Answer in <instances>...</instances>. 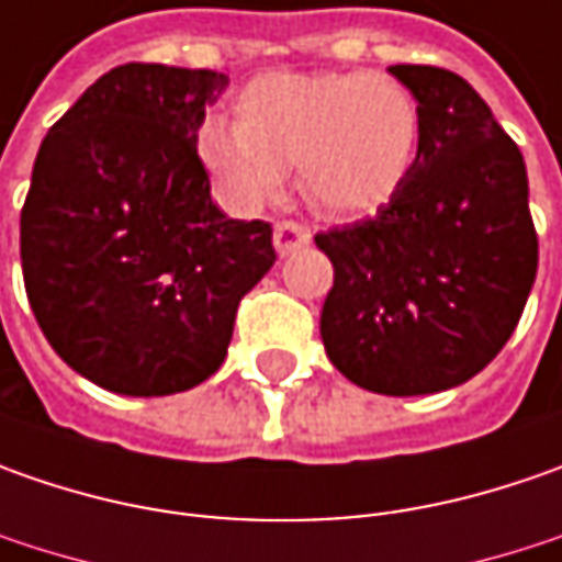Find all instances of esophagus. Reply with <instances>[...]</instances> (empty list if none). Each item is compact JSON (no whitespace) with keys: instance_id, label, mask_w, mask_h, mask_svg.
<instances>
[{"instance_id":"1","label":"esophagus","mask_w":562,"mask_h":562,"mask_svg":"<svg viewBox=\"0 0 562 562\" xmlns=\"http://www.w3.org/2000/svg\"><path fill=\"white\" fill-rule=\"evenodd\" d=\"M310 240H313V231L306 225H300V222H278L274 225V249L281 256H291L296 249L306 247Z\"/></svg>"}]
</instances>
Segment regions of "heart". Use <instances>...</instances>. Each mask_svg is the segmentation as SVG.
Instances as JSON below:
<instances>
[{
    "instance_id": "b5f03b06",
    "label": "heart",
    "mask_w": 562,
    "mask_h": 562,
    "mask_svg": "<svg viewBox=\"0 0 562 562\" xmlns=\"http://www.w3.org/2000/svg\"><path fill=\"white\" fill-rule=\"evenodd\" d=\"M234 121H203L196 153L234 209L271 200L296 165L303 196L331 215H366L409 181L422 153L416 97L387 75L278 71L249 80Z\"/></svg>"
}]
</instances>
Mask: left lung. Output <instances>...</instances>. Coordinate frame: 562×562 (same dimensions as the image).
<instances>
[{
  "instance_id": "8db88e82",
  "label": "left lung",
  "mask_w": 562,
  "mask_h": 562,
  "mask_svg": "<svg viewBox=\"0 0 562 562\" xmlns=\"http://www.w3.org/2000/svg\"><path fill=\"white\" fill-rule=\"evenodd\" d=\"M387 71L419 102V162L372 218L315 234L335 266L318 325L340 375L416 397L504 350L535 284L538 234L522 153L485 99L447 68Z\"/></svg>"
}]
</instances>
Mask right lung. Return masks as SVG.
I'll list each match as a JSON object with an SVG mask.
<instances>
[{
    "label": "right lung",
    "instance_id": "1",
    "mask_svg": "<svg viewBox=\"0 0 562 562\" xmlns=\"http://www.w3.org/2000/svg\"><path fill=\"white\" fill-rule=\"evenodd\" d=\"M227 77L131 61L87 87L36 153L21 209L31 310L77 375L165 397L218 372L234 315L274 266L269 222L209 196L196 156Z\"/></svg>",
    "mask_w": 562,
    "mask_h": 562
}]
</instances>
